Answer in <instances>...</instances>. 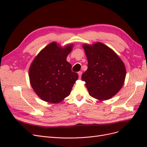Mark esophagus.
<instances>
[{
  "label": "esophagus",
  "instance_id": "esophagus-1",
  "mask_svg": "<svg viewBox=\"0 0 147 147\" xmlns=\"http://www.w3.org/2000/svg\"><path fill=\"white\" fill-rule=\"evenodd\" d=\"M78 74L79 78H81L82 75V72H78Z\"/></svg>",
  "mask_w": 147,
  "mask_h": 147
}]
</instances>
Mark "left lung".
<instances>
[{
    "mask_svg": "<svg viewBox=\"0 0 147 147\" xmlns=\"http://www.w3.org/2000/svg\"><path fill=\"white\" fill-rule=\"evenodd\" d=\"M88 69L82 75L89 94L99 100L112 98L122 88L126 67L121 58L104 43L83 44Z\"/></svg>",
    "mask_w": 147,
    "mask_h": 147,
    "instance_id": "8db88e82",
    "label": "left lung"
}]
</instances>
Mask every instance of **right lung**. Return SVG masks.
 <instances>
[{"mask_svg":"<svg viewBox=\"0 0 147 147\" xmlns=\"http://www.w3.org/2000/svg\"><path fill=\"white\" fill-rule=\"evenodd\" d=\"M73 47L69 44L62 47L53 42L40 51L30 64V85L42 100L57 104L70 95L78 78L66 60Z\"/></svg>","mask_w":147,"mask_h":147,"instance_id":"1","label":"right lung"}]
</instances>
